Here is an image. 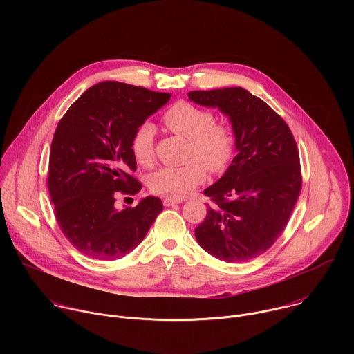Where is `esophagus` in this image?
<instances>
[{
	"label": "esophagus",
	"mask_w": 354,
	"mask_h": 354,
	"mask_svg": "<svg viewBox=\"0 0 354 354\" xmlns=\"http://www.w3.org/2000/svg\"><path fill=\"white\" fill-rule=\"evenodd\" d=\"M162 203H164V206H165V207H169V206H175V205H179V203H182V200L165 197V198L162 200Z\"/></svg>",
	"instance_id": "34e87169"
}]
</instances>
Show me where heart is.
Here are the masks:
<instances>
[{
  "label": "heart",
  "mask_w": 354,
  "mask_h": 354,
  "mask_svg": "<svg viewBox=\"0 0 354 354\" xmlns=\"http://www.w3.org/2000/svg\"><path fill=\"white\" fill-rule=\"evenodd\" d=\"M164 124L175 134L189 140L187 160L182 167H164L149 178V189L169 198H183L206 180L207 169L223 172L234 156V134L227 124L214 122V115L186 100L174 104L162 116ZM156 127L142 122L130 141L134 160L149 167L154 162Z\"/></svg>",
  "instance_id": "b5f03b06"
}]
</instances>
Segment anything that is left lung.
Segmentation results:
<instances>
[{"instance_id":"1","label":"left lung","mask_w":354,"mask_h":354,"mask_svg":"<svg viewBox=\"0 0 354 354\" xmlns=\"http://www.w3.org/2000/svg\"><path fill=\"white\" fill-rule=\"evenodd\" d=\"M187 96L228 116L238 151L225 174L205 190L214 206L194 236L220 261H250L276 242L297 203L302 178L295 140L266 102L241 86Z\"/></svg>"}]
</instances>
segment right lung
<instances>
[{
    "mask_svg": "<svg viewBox=\"0 0 354 354\" xmlns=\"http://www.w3.org/2000/svg\"><path fill=\"white\" fill-rule=\"evenodd\" d=\"M171 93L118 81L86 89L57 124L47 186L57 223L82 255L97 261L126 257L145 236L162 201L148 196L136 207H115L116 196L136 194L130 151L136 129L162 108Z\"/></svg>",
    "mask_w": 354,
    "mask_h": 354,
    "instance_id": "add662e5",
    "label": "right lung"
}]
</instances>
